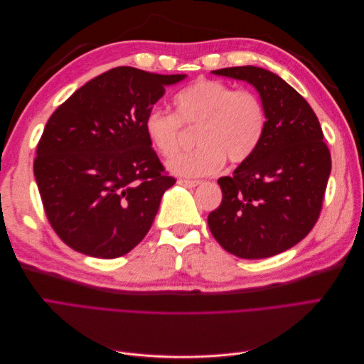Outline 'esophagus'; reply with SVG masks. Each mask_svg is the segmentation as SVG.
<instances>
[{
  "mask_svg": "<svg viewBox=\"0 0 364 364\" xmlns=\"http://www.w3.org/2000/svg\"><path fill=\"white\" fill-rule=\"evenodd\" d=\"M178 183L182 186H186V188H194L200 183V181H191V179H178Z\"/></svg>",
  "mask_w": 364,
  "mask_h": 364,
  "instance_id": "esophagus-1",
  "label": "esophagus"
}]
</instances>
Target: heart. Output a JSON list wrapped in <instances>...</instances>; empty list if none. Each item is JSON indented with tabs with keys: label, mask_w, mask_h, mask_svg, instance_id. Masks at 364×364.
<instances>
[{
	"label": "heart",
	"mask_w": 364,
	"mask_h": 364,
	"mask_svg": "<svg viewBox=\"0 0 364 364\" xmlns=\"http://www.w3.org/2000/svg\"><path fill=\"white\" fill-rule=\"evenodd\" d=\"M174 114L153 107L144 117V134L159 155L173 156L182 141V126L197 127L196 149L174 156L168 168L197 178L217 173L228 159L243 164L261 144L267 114L258 94L214 80L199 79L173 98Z\"/></svg>",
	"instance_id": "obj_1"
}]
</instances>
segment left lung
<instances>
[{"instance_id":"1","label":"left lung","mask_w":364,"mask_h":364,"mask_svg":"<svg viewBox=\"0 0 364 364\" xmlns=\"http://www.w3.org/2000/svg\"><path fill=\"white\" fill-rule=\"evenodd\" d=\"M257 87L267 127L258 150L232 176L218 179L222 203L208 215L218 245L238 258H269L293 247L322 211L331 153L305 98L258 67L213 71Z\"/></svg>"}]
</instances>
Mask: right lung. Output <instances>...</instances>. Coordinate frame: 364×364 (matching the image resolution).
<instances>
[{"label": "right lung", "instance_id": "1", "mask_svg": "<svg viewBox=\"0 0 364 364\" xmlns=\"http://www.w3.org/2000/svg\"><path fill=\"white\" fill-rule=\"evenodd\" d=\"M183 74L117 67L79 87L47 121L33 164L43 211L71 249L126 255L176 183L151 149L144 117Z\"/></svg>", "mask_w": 364, "mask_h": 364}]
</instances>
